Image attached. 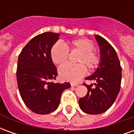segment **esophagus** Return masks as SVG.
<instances>
[{"label": "esophagus", "mask_w": 134, "mask_h": 134, "mask_svg": "<svg viewBox=\"0 0 134 134\" xmlns=\"http://www.w3.org/2000/svg\"><path fill=\"white\" fill-rule=\"evenodd\" d=\"M78 84L77 83H75V82H72L71 83V86H72V87H75V86H77Z\"/></svg>", "instance_id": "34e87169"}]
</instances>
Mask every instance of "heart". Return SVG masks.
I'll return each mask as SVG.
<instances>
[{
    "label": "heart",
    "instance_id": "1",
    "mask_svg": "<svg viewBox=\"0 0 134 134\" xmlns=\"http://www.w3.org/2000/svg\"><path fill=\"white\" fill-rule=\"evenodd\" d=\"M92 41L86 38H78L66 44L56 42L50 49V57L56 65H61L67 61L69 51H77L79 54L76 59L77 64H65L59 68L58 72L63 80L76 82L86 73V67L90 71L96 70L100 64V54L94 49Z\"/></svg>",
    "mask_w": 134,
    "mask_h": 134
}]
</instances>
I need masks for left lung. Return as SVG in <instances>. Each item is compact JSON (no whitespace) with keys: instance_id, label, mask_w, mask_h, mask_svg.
I'll use <instances>...</instances> for the list:
<instances>
[{"instance_id":"left-lung-1","label":"left lung","mask_w":134,"mask_h":134,"mask_svg":"<svg viewBox=\"0 0 134 134\" xmlns=\"http://www.w3.org/2000/svg\"><path fill=\"white\" fill-rule=\"evenodd\" d=\"M95 37L100 47V64L92 75L85 78L95 81V86L83 83L87 93L79 100L82 110L93 115L104 113L113 104L121 88L122 77V68L114 48L100 36Z\"/></svg>"}]
</instances>
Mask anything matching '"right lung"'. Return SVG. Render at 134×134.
Listing matches in <instances>:
<instances>
[{
    "instance_id": "add662e5",
    "label": "right lung",
    "mask_w": 134,
    "mask_h": 134,
    "mask_svg": "<svg viewBox=\"0 0 134 134\" xmlns=\"http://www.w3.org/2000/svg\"><path fill=\"white\" fill-rule=\"evenodd\" d=\"M59 34L44 32L31 38L18 59L16 78L25 105L37 114H48L59 106L60 97L70 82L54 83L58 75L50 57V49L59 39Z\"/></svg>"
}]
</instances>
